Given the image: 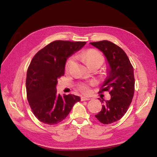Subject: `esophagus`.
<instances>
[{
	"label": "esophagus",
	"mask_w": 157,
	"mask_h": 157,
	"mask_svg": "<svg viewBox=\"0 0 157 157\" xmlns=\"http://www.w3.org/2000/svg\"><path fill=\"white\" fill-rule=\"evenodd\" d=\"M90 98L89 97H84V96H82L81 97V101H87V100H90Z\"/></svg>",
	"instance_id": "1"
}]
</instances>
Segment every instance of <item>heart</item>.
I'll list each match as a JSON object with an SVG mask.
<instances>
[{"instance_id":"1","label":"heart","mask_w":157,"mask_h":157,"mask_svg":"<svg viewBox=\"0 0 157 157\" xmlns=\"http://www.w3.org/2000/svg\"><path fill=\"white\" fill-rule=\"evenodd\" d=\"M80 58L86 62L88 67H90V66L97 63H99L101 65L104 59L103 56L100 52L93 48H90L82 52L81 54H80ZM74 59L75 57L72 56L67 61V63H66L65 65L66 69H68L69 67L71 64L73 62ZM94 84H96L95 81H92L90 82H83L78 85V89L84 94H88L90 92V90H90V86Z\"/></svg>"}]
</instances>
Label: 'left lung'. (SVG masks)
Masks as SVG:
<instances>
[{
	"instance_id": "obj_1",
	"label": "left lung",
	"mask_w": 157,
	"mask_h": 157,
	"mask_svg": "<svg viewBox=\"0 0 157 157\" xmlns=\"http://www.w3.org/2000/svg\"><path fill=\"white\" fill-rule=\"evenodd\" d=\"M105 56L109 64L107 75L99 92L109 91V100L103 101L101 111L95 117L104 124L115 122L125 115L134 94V68L121 48L108 40L90 42Z\"/></svg>"
}]
</instances>
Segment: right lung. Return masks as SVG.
Masks as SVG:
<instances>
[{
	"label": "right lung",
	"mask_w": 157,
	"mask_h": 157,
	"mask_svg": "<svg viewBox=\"0 0 157 157\" xmlns=\"http://www.w3.org/2000/svg\"><path fill=\"white\" fill-rule=\"evenodd\" d=\"M86 42L56 40L33 57L26 78L27 100L35 116L40 122L54 125L64 120L79 96L58 94V79L64 75L66 61L81 49Z\"/></svg>",
	"instance_id": "right-lung-1"
}]
</instances>
